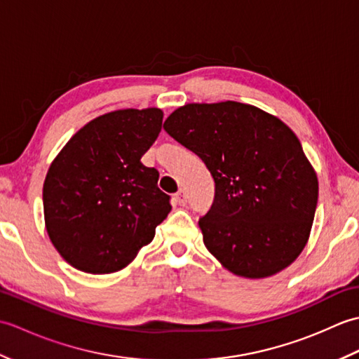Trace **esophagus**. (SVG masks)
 Here are the masks:
<instances>
[{
  "mask_svg": "<svg viewBox=\"0 0 359 359\" xmlns=\"http://www.w3.org/2000/svg\"><path fill=\"white\" fill-rule=\"evenodd\" d=\"M174 201H175V203H179L180 207H184V205H187V194H185V191L175 193L174 194Z\"/></svg>",
  "mask_w": 359,
  "mask_h": 359,
  "instance_id": "obj_1",
  "label": "esophagus"
}]
</instances>
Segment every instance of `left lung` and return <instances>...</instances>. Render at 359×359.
<instances>
[{"instance_id": "obj_1", "label": "left lung", "mask_w": 359, "mask_h": 359, "mask_svg": "<svg viewBox=\"0 0 359 359\" xmlns=\"http://www.w3.org/2000/svg\"><path fill=\"white\" fill-rule=\"evenodd\" d=\"M163 129L212 175L215 201L199 226L226 270L266 278L299 256L315 219L318 177L292 129L238 102L185 104Z\"/></svg>"}]
</instances>
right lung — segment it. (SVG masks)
<instances>
[{"instance_id": "obj_1", "label": "right lung", "mask_w": 359, "mask_h": 359, "mask_svg": "<svg viewBox=\"0 0 359 359\" xmlns=\"http://www.w3.org/2000/svg\"><path fill=\"white\" fill-rule=\"evenodd\" d=\"M157 108L121 109L83 126L53 160L43 187L53 247L75 269L121 270L171 211L158 171L140 158L162 129Z\"/></svg>"}]
</instances>
